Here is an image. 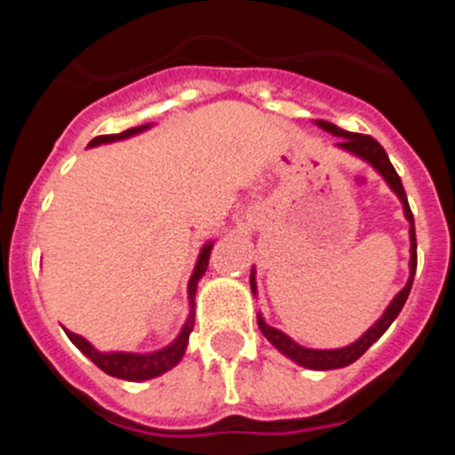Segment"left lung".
I'll return each instance as SVG.
<instances>
[{
    "instance_id": "left-lung-1",
    "label": "left lung",
    "mask_w": 455,
    "mask_h": 455,
    "mask_svg": "<svg viewBox=\"0 0 455 455\" xmlns=\"http://www.w3.org/2000/svg\"><path fill=\"white\" fill-rule=\"evenodd\" d=\"M316 124H319L321 130L339 136V143H337V148H341V150H347V152H353V155H357L360 159H364V162L371 164V166L376 168L380 175H383L385 182L389 184V188H392V191L399 196L401 203H403L405 219L410 220V277H408V284H405V287L401 289L396 296H394V300L389 303V307L385 309V315L380 316V319H378L376 323H373L371 328H369V331L364 332L363 337H360V339L353 341L351 347L331 348V351H319V348H305V347H300V344H296L291 337L284 335L283 331L271 328V325H268L267 321L262 319V315H257V325H259V331L264 332V337L271 341L277 351L284 353L287 357H291L293 363H299L300 367L316 369V371H328V369H341V367H348L351 363H355L357 357L363 355V353L367 351L369 347H371L373 341H376L378 337L387 331L389 325H392V321L399 316V312L403 309L405 300H408L410 289H412V280H415L417 239H415V219H412V212H410L408 198H405V188H403V184H401L399 172L394 171L392 162H389L387 152L383 150V146H380L376 139H371V136L339 130L337 124L325 123V120H316ZM251 289H252V293L257 291V289H255V271L251 273Z\"/></svg>"
}]
</instances>
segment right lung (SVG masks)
Wrapping results in <instances>:
<instances>
[{
  "instance_id": "1",
  "label": "right lung",
  "mask_w": 455,
  "mask_h": 455,
  "mask_svg": "<svg viewBox=\"0 0 455 455\" xmlns=\"http://www.w3.org/2000/svg\"><path fill=\"white\" fill-rule=\"evenodd\" d=\"M150 124H140V127H132L127 132H120V134H104V136H95V139L88 143V148H95L100 143H111V140H120V139H130V136L139 134V132L148 130ZM209 252H212V243L200 251L198 264H196V271H193L191 280H188V300H191L193 307V299H196V289H198V280L203 277V273L207 271L209 264ZM193 331V312L188 316V321L184 323L182 332L175 341H172L171 347L162 348V351L156 353H146V355H139V353H100L88 344L84 337L75 335V332L66 331V335L70 337V341L88 360H92V364H98L104 373L114 378H123V380H148V378L162 376L164 371H168L171 367L180 363L184 357V351H187L188 344V335Z\"/></svg>"
}]
</instances>
